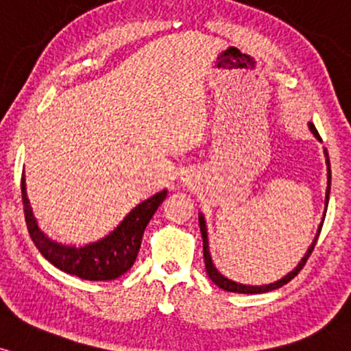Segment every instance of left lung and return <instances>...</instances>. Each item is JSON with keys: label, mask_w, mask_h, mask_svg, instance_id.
<instances>
[{"label": "left lung", "mask_w": 351, "mask_h": 351, "mask_svg": "<svg viewBox=\"0 0 351 351\" xmlns=\"http://www.w3.org/2000/svg\"><path fill=\"white\" fill-rule=\"evenodd\" d=\"M307 124H309V129H311V132L314 134V137L317 138L319 142H322V138H320V135H319V132H317V129H315V125L312 124V122H307ZM324 155H325V165H327V189H325V209H324L322 222L319 223L317 234H315L314 240H312V243L309 245V248H307L306 253H304L302 258L299 260V263L296 265V268L291 269V271H289L288 274H285V276H282L281 280H278V281H274V282H269V285L253 286V285H242V282L232 281V280H229V278H227V276H223V274L216 268V265H214V261H213V256H210V252H209L208 223H206L204 214L199 213V227H201V235H202V248H204L206 271H208L210 280L216 282V286H219V288H222L223 291H230V293H240V294H260V293H268V291H273V289L281 288L282 285H286V282H289L291 280H293L294 276H296V274H298L299 271H301L304 265H306L307 258H309V255L312 253V250H314L315 242H317V237H319V234H320V229H322V226H324L325 213H327L328 197H330V180H332V175H330V160H328L327 149H324Z\"/></svg>", "instance_id": "left-lung-1"}]
</instances>
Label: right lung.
<instances>
[{"mask_svg":"<svg viewBox=\"0 0 351 351\" xmlns=\"http://www.w3.org/2000/svg\"><path fill=\"white\" fill-rule=\"evenodd\" d=\"M21 191H23L29 234L39 252L53 267L88 281H111L130 269L137 258L143 230L168 193L167 189H163L135 206L117 223V227H114L103 239L84 245H66L50 239L37 223L31 201L27 197L24 171Z\"/></svg>","mask_w":351,"mask_h":351,"instance_id":"right-lung-1","label":"right lung"}]
</instances>
